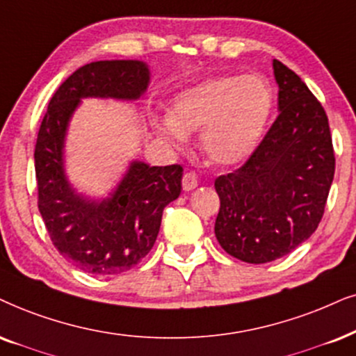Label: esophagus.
<instances>
[{
    "label": "esophagus",
    "mask_w": 356,
    "mask_h": 356,
    "mask_svg": "<svg viewBox=\"0 0 356 356\" xmlns=\"http://www.w3.org/2000/svg\"><path fill=\"white\" fill-rule=\"evenodd\" d=\"M197 186H199V181H197V175L193 174V172H187V174H184V177H182V187H184V191H193V188H195Z\"/></svg>",
    "instance_id": "34e87169"
}]
</instances>
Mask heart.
I'll use <instances>...</instances> for the list:
<instances>
[{
	"mask_svg": "<svg viewBox=\"0 0 356 356\" xmlns=\"http://www.w3.org/2000/svg\"><path fill=\"white\" fill-rule=\"evenodd\" d=\"M274 100L271 83L261 75L211 77L179 92L157 131L175 145H182L187 133L202 131V147L211 163L235 165L258 149Z\"/></svg>",
	"mask_w": 356,
	"mask_h": 356,
	"instance_id": "heart-1",
	"label": "heart"
}]
</instances>
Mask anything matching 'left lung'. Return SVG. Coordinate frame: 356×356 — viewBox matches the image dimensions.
Segmentation results:
<instances>
[{
	"label": "left lung",
	"mask_w": 356,
	"mask_h": 356,
	"mask_svg": "<svg viewBox=\"0 0 356 356\" xmlns=\"http://www.w3.org/2000/svg\"><path fill=\"white\" fill-rule=\"evenodd\" d=\"M279 116L250 159L220 175L215 236L233 258H282L317 230L335 172L330 126L298 74L274 58Z\"/></svg>",
	"instance_id": "1"
}]
</instances>
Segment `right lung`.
Listing matches in <instances>:
<instances>
[{"mask_svg":"<svg viewBox=\"0 0 356 356\" xmlns=\"http://www.w3.org/2000/svg\"><path fill=\"white\" fill-rule=\"evenodd\" d=\"M151 72L143 60H98L80 67L49 102L34 151L39 211L54 246L93 276H116L149 253L164 207L181 195L182 168L131 161L103 199L77 192L65 172L67 129L83 98L139 100Z\"/></svg>","mask_w":356,"mask_h":356,"instance_id":"add662e5","label":"right lung"}]
</instances>
